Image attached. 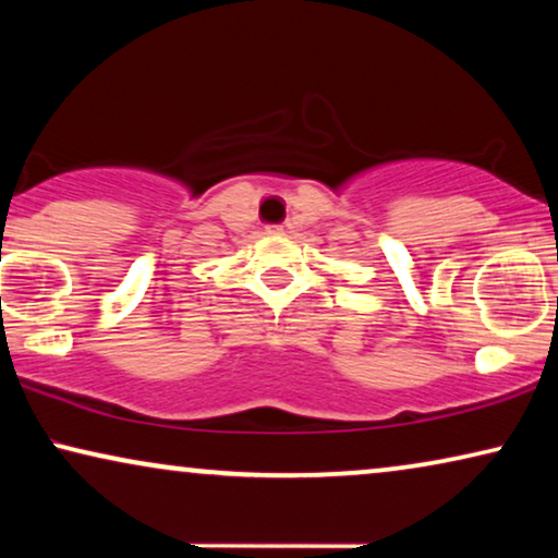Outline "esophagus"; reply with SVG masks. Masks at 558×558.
Listing matches in <instances>:
<instances>
[{
    "mask_svg": "<svg viewBox=\"0 0 558 558\" xmlns=\"http://www.w3.org/2000/svg\"><path fill=\"white\" fill-rule=\"evenodd\" d=\"M266 231H269V233H284L287 226H269V228H266Z\"/></svg>",
    "mask_w": 558,
    "mask_h": 558,
    "instance_id": "obj_1",
    "label": "esophagus"
}]
</instances>
